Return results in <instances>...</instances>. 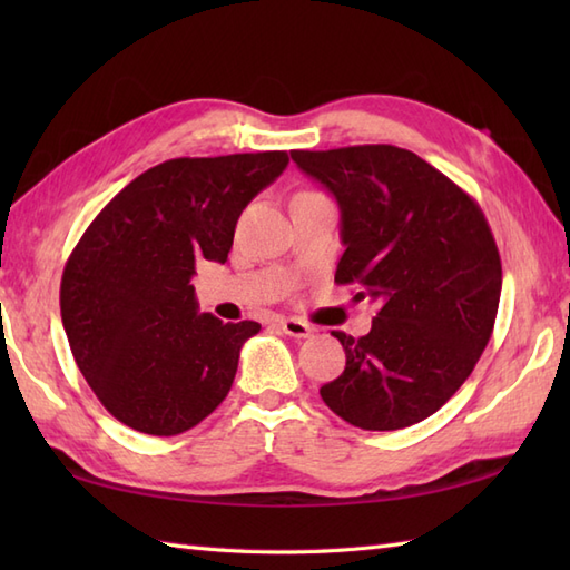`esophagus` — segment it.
I'll return each instance as SVG.
<instances>
[{
    "mask_svg": "<svg viewBox=\"0 0 570 570\" xmlns=\"http://www.w3.org/2000/svg\"><path fill=\"white\" fill-rule=\"evenodd\" d=\"M278 328H282L286 335L296 337V341H304V337L313 333L311 325L301 318H278Z\"/></svg>",
    "mask_w": 570,
    "mask_h": 570,
    "instance_id": "1",
    "label": "esophagus"
}]
</instances>
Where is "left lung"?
Listing matches in <instances>:
<instances>
[{
    "mask_svg": "<svg viewBox=\"0 0 570 570\" xmlns=\"http://www.w3.org/2000/svg\"><path fill=\"white\" fill-rule=\"evenodd\" d=\"M333 193L345 252L335 284L377 306L362 337L333 331L345 370L321 386L337 416L396 431L435 414L472 367L498 318L502 262L480 205L414 151L362 144L292 151Z\"/></svg>",
    "mask_w": 570,
    "mask_h": 570,
    "instance_id": "8db88e82",
    "label": "left lung"
}]
</instances>
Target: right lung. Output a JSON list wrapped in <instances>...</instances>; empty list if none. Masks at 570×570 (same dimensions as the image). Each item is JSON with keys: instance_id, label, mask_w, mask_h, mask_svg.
I'll return each mask as SVG.
<instances>
[{"instance_id": "add662e5", "label": "right lung", "mask_w": 570, "mask_h": 570, "mask_svg": "<svg viewBox=\"0 0 570 570\" xmlns=\"http://www.w3.org/2000/svg\"><path fill=\"white\" fill-rule=\"evenodd\" d=\"M286 151L171 159L105 205L70 252L60 318L82 377L110 414L149 435L184 433L233 386L262 325L198 313V262H227L247 203L282 176Z\"/></svg>"}]
</instances>
